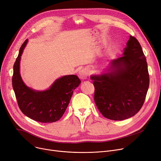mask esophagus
Instances as JSON below:
<instances>
[{
  "label": "esophagus",
  "mask_w": 161,
  "mask_h": 161,
  "mask_svg": "<svg viewBox=\"0 0 161 161\" xmlns=\"http://www.w3.org/2000/svg\"><path fill=\"white\" fill-rule=\"evenodd\" d=\"M78 75H79V78L81 80H86L87 78V76H88V71H87V70H86V69H82L81 70H80L79 72Z\"/></svg>",
  "instance_id": "34e87169"
}]
</instances>
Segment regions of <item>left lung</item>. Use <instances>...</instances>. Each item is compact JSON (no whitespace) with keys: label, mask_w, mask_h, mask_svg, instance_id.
<instances>
[{"label":"left lung","mask_w":161,"mask_h":161,"mask_svg":"<svg viewBox=\"0 0 161 161\" xmlns=\"http://www.w3.org/2000/svg\"><path fill=\"white\" fill-rule=\"evenodd\" d=\"M95 102L109 119L121 121L142 107L149 85L146 58L136 38L130 36L123 56L112 61L106 72L92 75Z\"/></svg>","instance_id":"8db88e82"}]
</instances>
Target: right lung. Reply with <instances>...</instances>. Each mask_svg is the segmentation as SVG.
Wrapping results in <instances>:
<instances>
[{"mask_svg": "<svg viewBox=\"0 0 161 161\" xmlns=\"http://www.w3.org/2000/svg\"><path fill=\"white\" fill-rule=\"evenodd\" d=\"M28 39L19 49L14 65L12 87L21 111L31 119L41 123H53L62 117L69 106L74 90L81 83L75 75H64L57 79L45 91L27 87L21 77L20 60Z\"/></svg>", "mask_w": 161, "mask_h": 161, "instance_id": "right-lung-1", "label": "right lung"}]
</instances>
